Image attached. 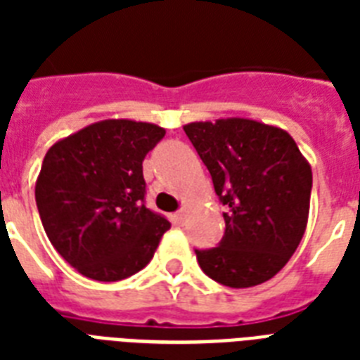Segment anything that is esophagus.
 <instances>
[{
    "mask_svg": "<svg viewBox=\"0 0 360 360\" xmlns=\"http://www.w3.org/2000/svg\"><path fill=\"white\" fill-rule=\"evenodd\" d=\"M174 220H175V224H179V226L185 224V222H186L185 211H183V209H181V211H177V213L174 214Z\"/></svg>",
    "mask_w": 360,
    "mask_h": 360,
    "instance_id": "1",
    "label": "esophagus"
}]
</instances>
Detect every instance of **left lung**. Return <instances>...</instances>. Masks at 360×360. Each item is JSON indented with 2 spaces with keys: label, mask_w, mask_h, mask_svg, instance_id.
<instances>
[{
  "label": "left lung",
  "mask_w": 360,
  "mask_h": 360,
  "mask_svg": "<svg viewBox=\"0 0 360 360\" xmlns=\"http://www.w3.org/2000/svg\"><path fill=\"white\" fill-rule=\"evenodd\" d=\"M226 205L219 246L196 250L209 278L263 284L290 262L307 230L312 168L284 129L246 117L183 127Z\"/></svg>",
  "instance_id": "1"
}]
</instances>
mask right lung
Returning a JSON list of instances; mask_svg holds the SVG:
<instances>
[{
  "label": "right lung",
  "instance_id": "1",
  "mask_svg": "<svg viewBox=\"0 0 360 360\" xmlns=\"http://www.w3.org/2000/svg\"><path fill=\"white\" fill-rule=\"evenodd\" d=\"M164 134L153 123L104 120L48 149L35 183L39 214L53 248L87 278H129L169 230L143 205L141 162Z\"/></svg>",
  "mask_w": 360,
  "mask_h": 360
}]
</instances>
